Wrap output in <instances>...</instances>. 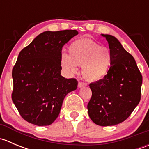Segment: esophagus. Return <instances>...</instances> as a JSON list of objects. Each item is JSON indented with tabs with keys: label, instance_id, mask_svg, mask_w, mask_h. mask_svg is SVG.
Instances as JSON below:
<instances>
[{
	"label": "esophagus",
	"instance_id": "34e87169",
	"mask_svg": "<svg viewBox=\"0 0 149 149\" xmlns=\"http://www.w3.org/2000/svg\"><path fill=\"white\" fill-rule=\"evenodd\" d=\"M87 84L86 83H83V82H79V84H78V87L79 88H82L84 86H86Z\"/></svg>",
	"mask_w": 149,
	"mask_h": 149
}]
</instances>
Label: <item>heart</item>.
Returning a JSON list of instances; mask_svg holds the SVG:
<instances>
[{
  "label": "heart",
  "instance_id": "obj_1",
  "mask_svg": "<svg viewBox=\"0 0 149 149\" xmlns=\"http://www.w3.org/2000/svg\"><path fill=\"white\" fill-rule=\"evenodd\" d=\"M69 56L63 55L61 63L63 68L70 74L78 72L81 66L84 79L88 82H97L106 77L112 63L109 49L100 47L91 40H76L68 47Z\"/></svg>",
  "mask_w": 149,
  "mask_h": 149
}]
</instances>
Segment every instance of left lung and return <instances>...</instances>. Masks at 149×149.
<instances>
[{
  "instance_id": "obj_1",
  "label": "left lung",
  "mask_w": 149,
  "mask_h": 149,
  "mask_svg": "<svg viewBox=\"0 0 149 149\" xmlns=\"http://www.w3.org/2000/svg\"><path fill=\"white\" fill-rule=\"evenodd\" d=\"M101 35L108 42L112 63L104 79L90 84L92 96L87 109L95 124L112 126L125 120L139 104L143 79L135 59L119 40Z\"/></svg>"
}]
</instances>
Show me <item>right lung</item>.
<instances>
[{
    "label": "right lung",
    "mask_w": 149,
    "mask_h": 149,
    "mask_svg": "<svg viewBox=\"0 0 149 149\" xmlns=\"http://www.w3.org/2000/svg\"><path fill=\"white\" fill-rule=\"evenodd\" d=\"M78 34L76 30L44 31L19 52L12 70V101L26 121L51 125L65 96L77 88L76 79L61 76V60L63 47Z\"/></svg>",
    "instance_id": "1"
}]
</instances>
